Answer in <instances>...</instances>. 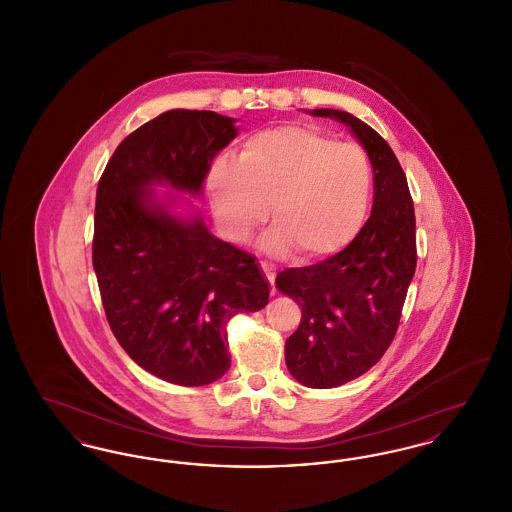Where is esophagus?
<instances>
[{"label": "esophagus", "mask_w": 512, "mask_h": 512, "mask_svg": "<svg viewBox=\"0 0 512 512\" xmlns=\"http://www.w3.org/2000/svg\"><path fill=\"white\" fill-rule=\"evenodd\" d=\"M261 268H263V272H265V276H267L268 282H270V286H274V278H276V268L272 267L270 263L267 261H261Z\"/></svg>", "instance_id": "esophagus-1"}]
</instances>
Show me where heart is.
<instances>
[{"label":"heart","instance_id":"heart-1","mask_svg":"<svg viewBox=\"0 0 512 512\" xmlns=\"http://www.w3.org/2000/svg\"><path fill=\"white\" fill-rule=\"evenodd\" d=\"M205 186L222 232L236 242L268 217V253L313 263L340 253L365 224L372 169L365 151L311 126L280 124L245 140L238 161L217 155Z\"/></svg>","mask_w":512,"mask_h":512}]
</instances>
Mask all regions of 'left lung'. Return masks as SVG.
Masks as SVG:
<instances>
[{"mask_svg":"<svg viewBox=\"0 0 512 512\" xmlns=\"http://www.w3.org/2000/svg\"><path fill=\"white\" fill-rule=\"evenodd\" d=\"M315 117L343 122L374 171L372 213L343 251L309 267L286 268L276 288L301 307L286 340V365L307 388H338L376 365L395 338L416 268V220L407 176L388 142L338 109Z\"/></svg>","mask_w":512,"mask_h":512,"instance_id":"8db88e82","label":"left lung"}]
</instances>
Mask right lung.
Returning a JSON list of instances; mask_svg holds the SVG:
<instances>
[{
	"mask_svg": "<svg viewBox=\"0 0 512 512\" xmlns=\"http://www.w3.org/2000/svg\"><path fill=\"white\" fill-rule=\"evenodd\" d=\"M238 136L215 111L172 109L122 140L96 194L92 261L107 322L149 374L205 386L230 368L228 320L261 311L255 257L215 238L199 213L178 217L151 186L199 195L213 157Z\"/></svg>",
	"mask_w": 512,
	"mask_h": 512,
	"instance_id": "right-lung-1",
	"label": "right lung"
}]
</instances>
